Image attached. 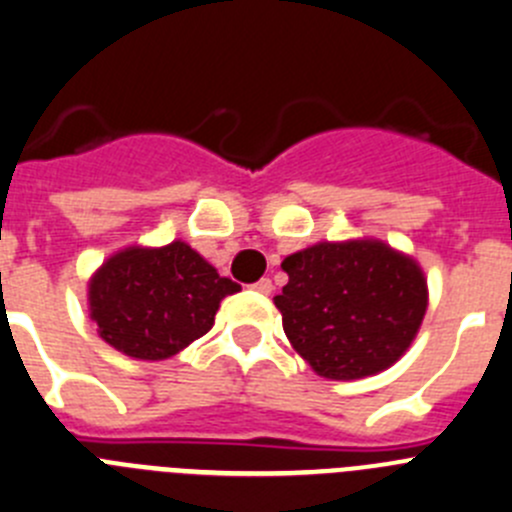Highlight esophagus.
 <instances>
[{"label": "esophagus", "instance_id": "obj_1", "mask_svg": "<svg viewBox=\"0 0 512 512\" xmlns=\"http://www.w3.org/2000/svg\"><path fill=\"white\" fill-rule=\"evenodd\" d=\"M252 290H257V293H262V295H270L272 293V280L270 278H262L260 283L252 285Z\"/></svg>", "mask_w": 512, "mask_h": 512}]
</instances>
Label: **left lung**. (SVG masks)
Here are the masks:
<instances>
[{"label":"left lung","mask_w":512,"mask_h":512,"mask_svg":"<svg viewBox=\"0 0 512 512\" xmlns=\"http://www.w3.org/2000/svg\"><path fill=\"white\" fill-rule=\"evenodd\" d=\"M288 285L272 303L290 346L323 379L389 369L417 338L429 303L424 270L384 240L315 242L283 260Z\"/></svg>","instance_id":"left-lung-1"}]
</instances>
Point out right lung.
I'll use <instances>...</instances> for the list:
<instances>
[{"mask_svg":"<svg viewBox=\"0 0 512 512\" xmlns=\"http://www.w3.org/2000/svg\"><path fill=\"white\" fill-rule=\"evenodd\" d=\"M240 285L184 240L128 245L88 280V313L108 346L136 361H166L214 326L219 303Z\"/></svg>","mask_w":512,"mask_h":512,"instance_id":"1","label":"right lung"}]
</instances>
